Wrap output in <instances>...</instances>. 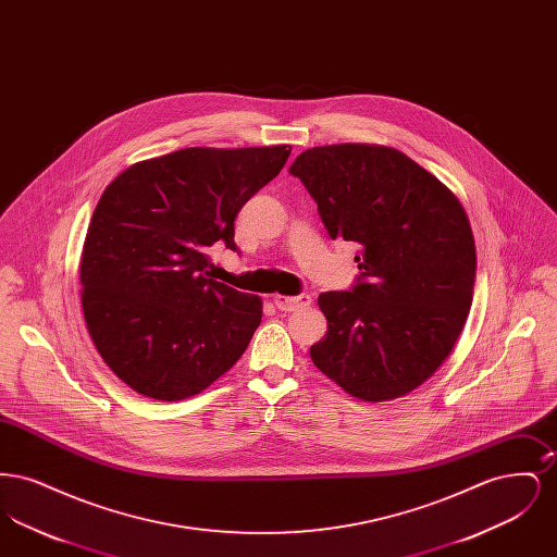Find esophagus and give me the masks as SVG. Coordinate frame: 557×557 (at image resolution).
I'll use <instances>...</instances> for the list:
<instances>
[{
    "instance_id": "esophagus-1",
    "label": "esophagus",
    "mask_w": 557,
    "mask_h": 557,
    "mask_svg": "<svg viewBox=\"0 0 557 557\" xmlns=\"http://www.w3.org/2000/svg\"><path fill=\"white\" fill-rule=\"evenodd\" d=\"M273 302L280 311H296V309H305L311 305V296L309 294H298V296H282V294H273Z\"/></svg>"
}]
</instances>
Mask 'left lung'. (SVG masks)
<instances>
[{
	"label": "left lung",
	"mask_w": 557,
	"mask_h": 557,
	"mask_svg": "<svg viewBox=\"0 0 557 557\" xmlns=\"http://www.w3.org/2000/svg\"><path fill=\"white\" fill-rule=\"evenodd\" d=\"M290 173L330 238L357 242L350 290L321 292L315 368L363 400L403 397L441 368L472 307L476 246L449 187L395 148L319 146Z\"/></svg>",
	"instance_id": "left-lung-1"
}]
</instances>
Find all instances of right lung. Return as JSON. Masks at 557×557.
I'll return each mask as SVG.
<instances>
[{"instance_id": "right-lung-1", "label": "right lung", "mask_w": 557, "mask_h": 557, "mask_svg": "<svg viewBox=\"0 0 557 557\" xmlns=\"http://www.w3.org/2000/svg\"><path fill=\"white\" fill-rule=\"evenodd\" d=\"M290 146L186 148L125 169L83 244L81 305L104 363L144 397L182 400L232 370L263 318L255 294L209 277V248L238 250L239 209Z\"/></svg>"}]
</instances>
